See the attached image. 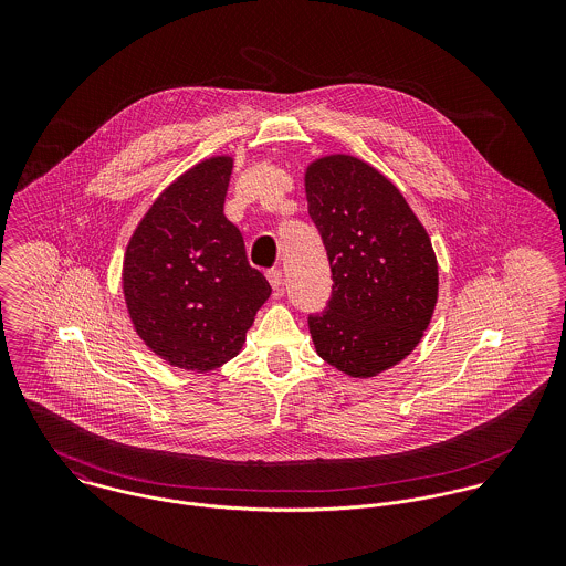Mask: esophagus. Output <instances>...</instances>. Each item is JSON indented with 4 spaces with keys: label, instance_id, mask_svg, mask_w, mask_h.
<instances>
[{
    "label": "esophagus",
    "instance_id": "obj_1",
    "mask_svg": "<svg viewBox=\"0 0 566 566\" xmlns=\"http://www.w3.org/2000/svg\"><path fill=\"white\" fill-rule=\"evenodd\" d=\"M265 276H268V281H270V285H272L274 290H279V287L283 285V272H281L279 268L268 270V272H265Z\"/></svg>",
    "mask_w": 566,
    "mask_h": 566
}]
</instances>
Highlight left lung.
<instances>
[{
	"instance_id": "1",
	"label": "left lung",
	"mask_w": 566,
	"mask_h": 566,
	"mask_svg": "<svg viewBox=\"0 0 566 566\" xmlns=\"http://www.w3.org/2000/svg\"><path fill=\"white\" fill-rule=\"evenodd\" d=\"M307 209L328 256L333 287L310 331L326 364L375 377L420 342L438 301V263L401 191L346 155L305 174Z\"/></svg>"
}]
</instances>
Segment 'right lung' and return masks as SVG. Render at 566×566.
I'll return each instance as SVG.
<instances>
[{"instance_id": "add662e5", "label": "right lung", "mask_w": 566, "mask_h": 566, "mask_svg": "<svg viewBox=\"0 0 566 566\" xmlns=\"http://www.w3.org/2000/svg\"><path fill=\"white\" fill-rule=\"evenodd\" d=\"M231 169V157H213L176 178L124 256V296L139 337L185 370H213L235 357L272 294L224 216Z\"/></svg>"}]
</instances>
